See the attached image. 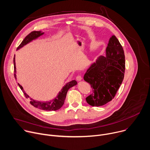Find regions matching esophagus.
I'll list each match as a JSON object with an SVG mask.
<instances>
[{"label": "esophagus", "mask_w": 150, "mask_h": 150, "mask_svg": "<svg viewBox=\"0 0 150 150\" xmlns=\"http://www.w3.org/2000/svg\"><path fill=\"white\" fill-rule=\"evenodd\" d=\"M76 79L78 81H80L81 80H82V76H80V75H78L76 77Z\"/></svg>", "instance_id": "1"}]
</instances>
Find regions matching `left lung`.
Returning <instances> with one entry per match:
<instances>
[{
    "label": "left lung",
    "mask_w": 150,
    "mask_h": 150,
    "mask_svg": "<svg viewBox=\"0 0 150 150\" xmlns=\"http://www.w3.org/2000/svg\"><path fill=\"white\" fill-rule=\"evenodd\" d=\"M125 59L123 47L115 35L110 37L106 56H101L85 74L93 93L86 98L92 106L103 105L114 98L123 80Z\"/></svg>",
    "instance_id": "8db88e82"
}]
</instances>
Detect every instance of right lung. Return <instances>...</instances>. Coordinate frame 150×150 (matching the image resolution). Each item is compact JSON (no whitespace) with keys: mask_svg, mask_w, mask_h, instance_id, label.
Masks as SVG:
<instances>
[{"mask_svg":"<svg viewBox=\"0 0 150 150\" xmlns=\"http://www.w3.org/2000/svg\"><path fill=\"white\" fill-rule=\"evenodd\" d=\"M44 33H41V31H33L31 33H30L24 39V40L22 41V42L20 44V45L18 47L17 50L19 49L22 47H23L24 45H27L28 43L29 42L33 40H34L42 34H43ZM15 56L13 57V65H14V76L15 78L16 79V67H15ZM77 84V82L75 80H73L68 83H67L65 86H64L61 91L59 92L58 96L53 100L50 101H46V102H41V101H38L36 100H34L32 98H30V104L33 105L35 108H37L38 109H40L41 110H43L46 111H56L60 109L62 105L64 104V101H65L67 94L68 91L69 90V88L71 87L75 86ZM19 87L21 89V90L23 91L24 93V94L25 95V97L29 98V96L25 93V91L23 90V87L21 86V85L18 83Z\"/></svg>","mask_w":150,"mask_h":150,"instance_id":"1","label":"right lung"}]
</instances>
